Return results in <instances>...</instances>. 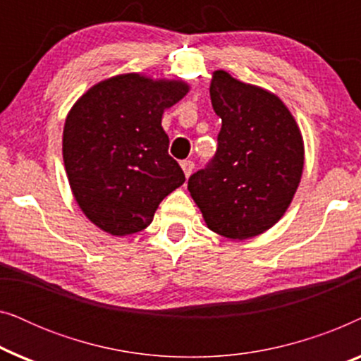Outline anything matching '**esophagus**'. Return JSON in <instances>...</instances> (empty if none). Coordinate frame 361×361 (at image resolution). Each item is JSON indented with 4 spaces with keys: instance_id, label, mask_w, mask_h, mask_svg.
Returning <instances> with one entry per match:
<instances>
[{
    "instance_id": "34e87169",
    "label": "esophagus",
    "mask_w": 361,
    "mask_h": 361,
    "mask_svg": "<svg viewBox=\"0 0 361 361\" xmlns=\"http://www.w3.org/2000/svg\"><path fill=\"white\" fill-rule=\"evenodd\" d=\"M180 167H182V171H184L185 177H189L192 174V171H194V162H192V161H182Z\"/></svg>"
}]
</instances>
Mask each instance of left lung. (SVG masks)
I'll return each mask as SVG.
<instances>
[{"label": "left lung", "mask_w": 361, "mask_h": 361, "mask_svg": "<svg viewBox=\"0 0 361 361\" xmlns=\"http://www.w3.org/2000/svg\"><path fill=\"white\" fill-rule=\"evenodd\" d=\"M212 106L221 118L219 149L189 177L192 199L207 226L230 240H248L278 224L298 190L304 141L278 95L215 71Z\"/></svg>", "instance_id": "left-lung-1"}]
</instances>
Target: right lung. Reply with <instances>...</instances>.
I'll list each match as a JSON object with an SVG mask.
<instances>
[{"mask_svg": "<svg viewBox=\"0 0 361 361\" xmlns=\"http://www.w3.org/2000/svg\"><path fill=\"white\" fill-rule=\"evenodd\" d=\"M189 90L184 80L133 72L95 83L73 103L63 125V166L78 207L100 230H145L162 199L185 182L161 121Z\"/></svg>", "mask_w": 361, "mask_h": 361, "instance_id": "add662e5", "label": "right lung"}]
</instances>
